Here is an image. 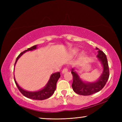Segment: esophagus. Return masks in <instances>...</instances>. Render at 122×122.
<instances>
[{
  "label": "esophagus",
  "mask_w": 122,
  "mask_h": 122,
  "mask_svg": "<svg viewBox=\"0 0 122 122\" xmlns=\"http://www.w3.org/2000/svg\"><path fill=\"white\" fill-rule=\"evenodd\" d=\"M68 71V69L67 68H64L62 70V74L65 73H66V72H67Z\"/></svg>",
  "instance_id": "esophagus-1"
}]
</instances>
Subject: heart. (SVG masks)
Instances as JSON below:
<instances>
[{
	"instance_id": "obj_1",
	"label": "heart",
	"mask_w": 122,
	"mask_h": 122,
	"mask_svg": "<svg viewBox=\"0 0 122 122\" xmlns=\"http://www.w3.org/2000/svg\"><path fill=\"white\" fill-rule=\"evenodd\" d=\"M78 50L77 49H74V50L73 51V54H76V53H78ZM82 55H84V54H83Z\"/></svg>"
}]
</instances>
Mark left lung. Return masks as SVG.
Listing matches in <instances>:
<instances>
[{
    "label": "left lung",
    "instance_id": "obj_1",
    "mask_svg": "<svg viewBox=\"0 0 122 122\" xmlns=\"http://www.w3.org/2000/svg\"><path fill=\"white\" fill-rule=\"evenodd\" d=\"M96 49L98 50L97 57L102 63L103 68L102 75L97 81L92 83L83 81L78 74L74 71V69H71V72L73 77L72 88L74 92L80 95H91L100 92L106 85L109 78V69L106 55L98 48Z\"/></svg>",
    "mask_w": 122,
    "mask_h": 122
}]
</instances>
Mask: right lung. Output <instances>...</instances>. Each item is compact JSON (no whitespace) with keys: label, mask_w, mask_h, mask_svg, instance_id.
<instances>
[{"label":"right lung","mask_w":122,"mask_h":122,"mask_svg":"<svg viewBox=\"0 0 122 122\" xmlns=\"http://www.w3.org/2000/svg\"><path fill=\"white\" fill-rule=\"evenodd\" d=\"M36 47L37 45H35V46H32L30 47V48H28L27 50L24 51H22V53H20V54L18 55V56L16 57L15 62V64H14V66H15V63H16V62H17L18 60L19 59V57L21 56L24 53L29 51L34 50V49H36ZM60 77V72H57V73L51 74L48 83H47L46 86H45L42 89L37 91V92H28V91L24 90L23 89H22L19 85H18L17 82L15 81V77H14V79L16 86H17L18 89H19L20 92H21L24 96H25L28 98L32 99V100H45V99L49 98L54 94L55 89H56V83Z\"/></svg>","instance_id":"1"}]
</instances>
